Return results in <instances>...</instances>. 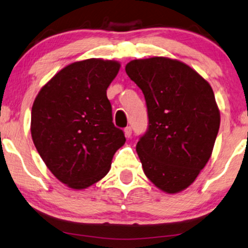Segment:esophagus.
<instances>
[{
  "label": "esophagus",
  "mask_w": 248,
  "mask_h": 248,
  "mask_svg": "<svg viewBox=\"0 0 248 248\" xmlns=\"http://www.w3.org/2000/svg\"><path fill=\"white\" fill-rule=\"evenodd\" d=\"M131 134H132V128L130 127V125L125 127L124 128V135H125V137H127V138H130Z\"/></svg>",
  "instance_id": "1"
}]
</instances>
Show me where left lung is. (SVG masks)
Returning a JSON list of instances; mask_svg holds the SVG:
<instances>
[{
	"label": "left lung",
	"instance_id": "obj_1",
	"mask_svg": "<svg viewBox=\"0 0 248 248\" xmlns=\"http://www.w3.org/2000/svg\"><path fill=\"white\" fill-rule=\"evenodd\" d=\"M125 72L147 105L148 128L136 147L143 171L166 193L182 191L206 166L218 134L213 89L190 66L168 58L132 60Z\"/></svg>",
	"mask_w": 248,
	"mask_h": 248
}]
</instances>
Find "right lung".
I'll return each mask as SVG.
<instances>
[{
  "label": "right lung",
  "mask_w": 248,
  "mask_h": 248,
  "mask_svg": "<svg viewBox=\"0 0 248 248\" xmlns=\"http://www.w3.org/2000/svg\"><path fill=\"white\" fill-rule=\"evenodd\" d=\"M116 61L75 62L58 72L36 95L31 135L40 156L57 178L83 189L108 173L125 141L112 121L107 89L119 71Z\"/></svg>",
  "instance_id": "1"
}]
</instances>
